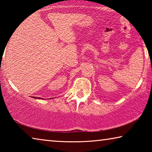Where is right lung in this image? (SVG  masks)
Listing matches in <instances>:
<instances>
[{"instance_id": "1", "label": "right lung", "mask_w": 152, "mask_h": 152, "mask_svg": "<svg viewBox=\"0 0 152 152\" xmlns=\"http://www.w3.org/2000/svg\"><path fill=\"white\" fill-rule=\"evenodd\" d=\"M32 98H33V99H42V98H39V97H35V96H32Z\"/></svg>"}]
</instances>
